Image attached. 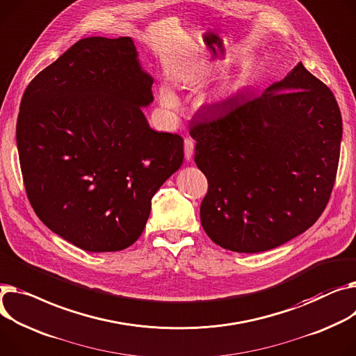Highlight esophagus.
I'll return each instance as SVG.
<instances>
[{
    "instance_id": "1",
    "label": "esophagus",
    "mask_w": 356,
    "mask_h": 356,
    "mask_svg": "<svg viewBox=\"0 0 356 356\" xmlns=\"http://www.w3.org/2000/svg\"><path fill=\"white\" fill-rule=\"evenodd\" d=\"M193 147H195V143L192 138H184V159L187 161H191L192 157H193Z\"/></svg>"
}]
</instances>
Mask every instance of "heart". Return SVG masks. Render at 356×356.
<instances>
[{
    "instance_id": "heart-1",
    "label": "heart",
    "mask_w": 356,
    "mask_h": 356,
    "mask_svg": "<svg viewBox=\"0 0 356 356\" xmlns=\"http://www.w3.org/2000/svg\"><path fill=\"white\" fill-rule=\"evenodd\" d=\"M160 100L168 108H175L177 106V99L169 88H163L160 92Z\"/></svg>"
}]
</instances>
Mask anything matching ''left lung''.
I'll list each match as a JSON object with an SVG mask.
<instances>
[{"label": "left lung", "mask_w": 356, "mask_h": 356, "mask_svg": "<svg viewBox=\"0 0 356 356\" xmlns=\"http://www.w3.org/2000/svg\"><path fill=\"white\" fill-rule=\"evenodd\" d=\"M188 133L207 179L200 222L223 249L257 253L309 229L337 179L342 115L334 92L299 63L262 96L207 106Z\"/></svg>", "instance_id": "8db88e82"}]
</instances>
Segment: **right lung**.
I'll return each mask as SVG.
<instances>
[{"mask_svg":"<svg viewBox=\"0 0 356 356\" xmlns=\"http://www.w3.org/2000/svg\"><path fill=\"white\" fill-rule=\"evenodd\" d=\"M153 79L130 37L77 41L31 80L17 118L27 197L40 220L87 252L145 230L152 197L183 163V138L150 129Z\"/></svg>","mask_w":356,"mask_h":356,"instance_id":"obj_1","label":"right lung"}]
</instances>
